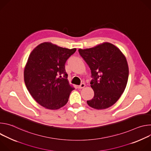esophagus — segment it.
Masks as SVG:
<instances>
[{"label":"esophagus","mask_w":151,"mask_h":151,"mask_svg":"<svg viewBox=\"0 0 151 151\" xmlns=\"http://www.w3.org/2000/svg\"><path fill=\"white\" fill-rule=\"evenodd\" d=\"M85 87V84L84 83H82L80 85H79V86H78V88H79V89H82V88H84Z\"/></svg>","instance_id":"obj_1"}]
</instances>
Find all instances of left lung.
<instances>
[{
  "label": "left lung",
  "mask_w": 151,
  "mask_h": 151,
  "mask_svg": "<svg viewBox=\"0 0 151 151\" xmlns=\"http://www.w3.org/2000/svg\"><path fill=\"white\" fill-rule=\"evenodd\" d=\"M78 51L89 66L93 78L90 84L94 96L87 104L96 109L111 107L119 99L127 83L129 70L125 56L108 42Z\"/></svg>",
  "instance_id": "left-lung-1"
}]
</instances>
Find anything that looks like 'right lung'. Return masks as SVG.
<instances>
[{
	"mask_svg": "<svg viewBox=\"0 0 151 151\" xmlns=\"http://www.w3.org/2000/svg\"><path fill=\"white\" fill-rule=\"evenodd\" d=\"M76 50L44 42L30 53L24 71V82L33 98L45 108L58 109L68 103L75 88L68 81L65 63Z\"/></svg>",
	"mask_w": 151,
	"mask_h": 151,
	"instance_id": "add662e5",
	"label": "right lung"
}]
</instances>
